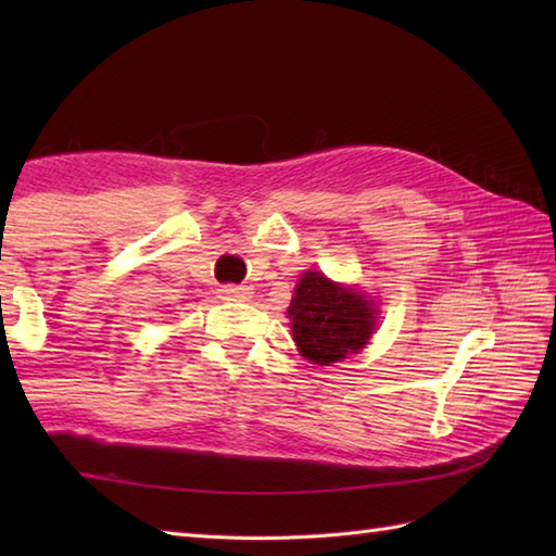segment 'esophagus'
<instances>
[{
	"instance_id": "obj_1",
	"label": "esophagus",
	"mask_w": 556,
	"mask_h": 556,
	"mask_svg": "<svg viewBox=\"0 0 556 556\" xmlns=\"http://www.w3.org/2000/svg\"><path fill=\"white\" fill-rule=\"evenodd\" d=\"M219 296L224 301H251L253 299V289L251 287H222L219 289Z\"/></svg>"
}]
</instances>
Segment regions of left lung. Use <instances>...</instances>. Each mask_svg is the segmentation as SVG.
<instances>
[{
    "mask_svg": "<svg viewBox=\"0 0 556 556\" xmlns=\"http://www.w3.org/2000/svg\"><path fill=\"white\" fill-rule=\"evenodd\" d=\"M287 315L301 356L315 365H332L358 353L377 327L375 301L317 269L299 279Z\"/></svg>",
    "mask_w": 556,
    "mask_h": 556,
    "instance_id": "8db88e82",
    "label": "left lung"
}]
</instances>
